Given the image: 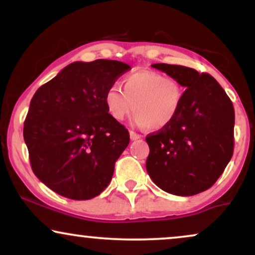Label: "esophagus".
I'll return each mask as SVG.
<instances>
[{
  "mask_svg": "<svg viewBox=\"0 0 255 255\" xmlns=\"http://www.w3.org/2000/svg\"><path fill=\"white\" fill-rule=\"evenodd\" d=\"M129 136H130L131 140H137V139H140V137H141V135H140V134L135 133V131H134V130H129Z\"/></svg>",
  "mask_w": 255,
  "mask_h": 255,
  "instance_id": "1",
  "label": "esophagus"
}]
</instances>
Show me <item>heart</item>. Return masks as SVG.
Listing matches in <instances>:
<instances>
[{"mask_svg":"<svg viewBox=\"0 0 255 255\" xmlns=\"http://www.w3.org/2000/svg\"><path fill=\"white\" fill-rule=\"evenodd\" d=\"M184 87L175 78L154 71H139L124 79V90L113 85L105 92V107L115 121H124L131 113L140 128L159 130L177 118Z\"/></svg>","mask_w":255,"mask_h":255,"instance_id":"1","label":"heart"}]
</instances>
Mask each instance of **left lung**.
I'll use <instances>...</instances> for the list:
<instances>
[{"label":"left lung","instance_id":"8db88e82","mask_svg":"<svg viewBox=\"0 0 255 255\" xmlns=\"http://www.w3.org/2000/svg\"><path fill=\"white\" fill-rule=\"evenodd\" d=\"M152 67L177 79L184 97L177 118L146 136V170L154 183L174 195L201 193L218 180L234 152L235 111L230 98L207 73L176 64Z\"/></svg>","mask_w":255,"mask_h":255}]
</instances>
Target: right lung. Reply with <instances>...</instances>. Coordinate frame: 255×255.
I'll return each instance as SVG.
<instances>
[{"label":"right lung","instance_id":"obj_1","mask_svg":"<svg viewBox=\"0 0 255 255\" xmlns=\"http://www.w3.org/2000/svg\"><path fill=\"white\" fill-rule=\"evenodd\" d=\"M129 69L113 60L73 62L32 97L24 124L31 168L57 194L89 200L110 183L129 133L109 115L104 97Z\"/></svg>","mask_w":255,"mask_h":255}]
</instances>
